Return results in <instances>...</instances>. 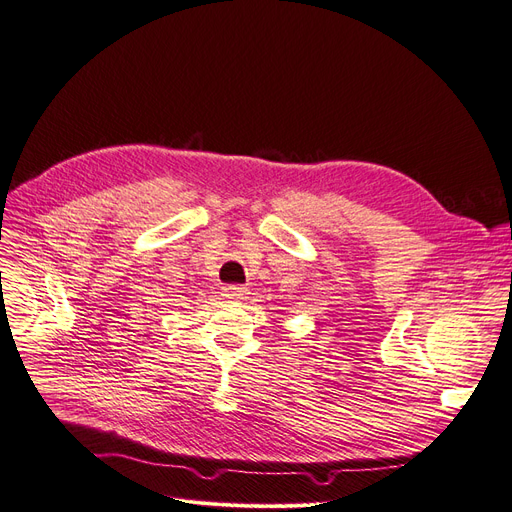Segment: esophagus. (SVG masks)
<instances>
[{
	"instance_id": "1",
	"label": "esophagus",
	"mask_w": 512,
	"mask_h": 512,
	"mask_svg": "<svg viewBox=\"0 0 512 512\" xmlns=\"http://www.w3.org/2000/svg\"><path fill=\"white\" fill-rule=\"evenodd\" d=\"M223 295H225L227 299H242V297L246 295V289L240 287V285H230V287L223 289Z\"/></svg>"
}]
</instances>
